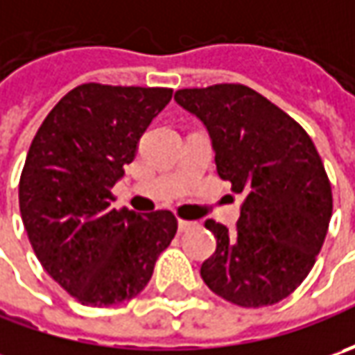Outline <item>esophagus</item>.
I'll return each mask as SVG.
<instances>
[{
  "mask_svg": "<svg viewBox=\"0 0 355 355\" xmlns=\"http://www.w3.org/2000/svg\"><path fill=\"white\" fill-rule=\"evenodd\" d=\"M178 227H180V231H182V233H185V231L193 229V227H196V223H193V221H185V219H180Z\"/></svg>",
  "mask_w": 355,
  "mask_h": 355,
  "instance_id": "34e87169",
  "label": "esophagus"
}]
</instances>
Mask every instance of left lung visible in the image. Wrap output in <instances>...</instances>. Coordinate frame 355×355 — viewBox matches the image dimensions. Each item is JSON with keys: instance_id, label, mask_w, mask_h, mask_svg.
Masks as SVG:
<instances>
[{"instance_id": "8db88e82", "label": "left lung", "mask_w": 355, "mask_h": 355, "mask_svg": "<svg viewBox=\"0 0 355 355\" xmlns=\"http://www.w3.org/2000/svg\"><path fill=\"white\" fill-rule=\"evenodd\" d=\"M173 98L209 130L217 173L243 198L233 233L205 221L217 249L201 279L237 306L277 304L312 270L332 217V185L316 146L245 85L182 89Z\"/></svg>"}]
</instances>
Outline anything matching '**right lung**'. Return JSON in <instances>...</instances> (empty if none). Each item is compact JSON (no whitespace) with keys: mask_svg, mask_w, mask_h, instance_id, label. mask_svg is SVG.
<instances>
[{"mask_svg":"<svg viewBox=\"0 0 355 355\" xmlns=\"http://www.w3.org/2000/svg\"><path fill=\"white\" fill-rule=\"evenodd\" d=\"M171 89L87 83L43 120L25 157L19 209L39 263L85 306L134 298L178 231L171 211L114 209L112 187Z\"/></svg>","mask_w":355,"mask_h":355,"instance_id":"right-lung-1","label":"right lung"}]
</instances>
